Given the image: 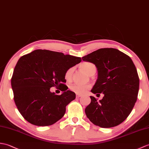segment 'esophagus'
I'll list each match as a JSON object with an SVG mask.
<instances>
[{"mask_svg": "<svg viewBox=\"0 0 149 149\" xmlns=\"http://www.w3.org/2000/svg\"><path fill=\"white\" fill-rule=\"evenodd\" d=\"M81 96V95H76V98H80Z\"/></svg>", "mask_w": 149, "mask_h": 149, "instance_id": "obj_1", "label": "esophagus"}]
</instances>
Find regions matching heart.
<instances>
[{"label": "heart", "instance_id": "heart-1", "mask_svg": "<svg viewBox=\"0 0 149 149\" xmlns=\"http://www.w3.org/2000/svg\"><path fill=\"white\" fill-rule=\"evenodd\" d=\"M79 68L82 70L84 71L86 74L89 75H93L95 74L96 71V65L89 61L82 62L79 65ZM72 74H73V68H70L66 70L64 75L65 80L67 81H70L72 78ZM91 86L89 84H72L70 86V91L74 92L77 95H83L87 91L88 89L91 88Z\"/></svg>", "mask_w": 149, "mask_h": 149}]
</instances>
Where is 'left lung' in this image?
I'll return each instance as SVG.
<instances>
[{"label": "left lung", "mask_w": 149, "mask_h": 149, "mask_svg": "<svg viewBox=\"0 0 149 149\" xmlns=\"http://www.w3.org/2000/svg\"><path fill=\"white\" fill-rule=\"evenodd\" d=\"M82 59L97 68L98 79L91 91L104 95L100 101L90 96L86 116L101 127L119 125L128 117L137 100L140 81L135 65L129 56L114 48H102Z\"/></svg>", "instance_id": "1"}]
</instances>
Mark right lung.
<instances>
[{"instance_id": "1", "label": "right lung", "mask_w": 149, "mask_h": 149, "mask_svg": "<svg viewBox=\"0 0 149 149\" xmlns=\"http://www.w3.org/2000/svg\"><path fill=\"white\" fill-rule=\"evenodd\" d=\"M81 58L49 50L37 49L17 62L11 78L14 100L19 112L28 122L39 126H50L61 119L66 106L75 98L67 90L64 75ZM63 93H51V87Z\"/></svg>"}]
</instances>
